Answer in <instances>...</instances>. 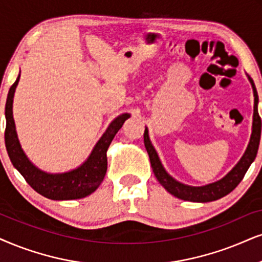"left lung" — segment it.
I'll list each match as a JSON object with an SVG mask.
<instances>
[{
    "label": "left lung",
    "instance_id": "8db88e82",
    "mask_svg": "<svg viewBox=\"0 0 262 262\" xmlns=\"http://www.w3.org/2000/svg\"><path fill=\"white\" fill-rule=\"evenodd\" d=\"M251 87L254 92V116H253V128H251L250 141L248 144V147L244 155L242 156L239 162L234 165L232 170L228 171L225 177L219 181H215L213 184L204 185V186H190L179 183L173 177L165 171L162 165L160 157L155 147L152 146L150 138H148V130L145 128L144 133V144L146 147L148 157H150L151 167L154 170L155 177L160 181V184L173 196L180 198V200L188 201V202H200V203H205V202L216 201L219 198L226 196L231 191H233L237 187V185L241 183L242 179L244 178L247 170L249 169L250 164L253 163L255 157H256L257 150H259L260 137H261V118L257 112V102H259V97H257L256 88H255L254 82L249 78Z\"/></svg>",
    "mask_w": 262,
    "mask_h": 262
}]
</instances>
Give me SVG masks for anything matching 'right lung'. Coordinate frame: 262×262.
<instances>
[{"label": "right lung", "instance_id": "add662e5", "mask_svg": "<svg viewBox=\"0 0 262 262\" xmlns=\"http://www.w3.org/2000/svg\"><path fill=\"white\" fill-rule=\"evenodd\" d=\"M20 74L16 81L9 88L7 102H6V148L11 158L12 164L18 169L30 186L46 198L54 201L78 200L93 193L104 180L107 170L106 151L110 146L116 133L122 128L124 121L130 117L129 114H122L116 117L108 125L106 132L99 139L87 161L76 169L66 173L51 174L38 169L29 160L23 151L15 130L13 118V98Z\"/></svg>", "mask_w": 262, "mask_h": 262}]
</instances>
